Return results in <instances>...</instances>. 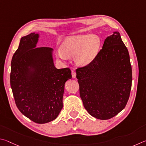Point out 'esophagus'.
<instances>
[{"label": "esophagus", "instance_id": "obj_1", "mask_svg": "<svg viewBox=\"0 0 146 146\" xmlns=\"http://www.w3.org/2000/svg\"><path fill=\"white\" fill-rule=\"evenodd\" d=\"M72 76L73 78H76V72L74 70L72 71Z\"/></svg>", "mask_w": 146, "mask_h": 146}]
</instances>
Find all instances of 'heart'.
Returning <instances> with one entry per match:
<instances>
[{"label": "heart", "instance_id": "1", "mask_svg": "<svg viewBox=\"0 0 146 146\" xmlns=\"http://www.w3.org/2000/svg\"><path fill=\"white\" fill-rule=\"evenodd\" d=\"M100 40L96 35H80L69 37L64 41L61 50L59 52L60 57L65 55H76L75 60L79 65H86L96 57L100 48Z\"/></svg>", "mask_w": 146, "mask_h": 146}]
</instances>
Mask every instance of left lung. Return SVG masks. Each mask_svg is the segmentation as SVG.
Here are the masks:
<instances>
[{
    "label": "left lung",
    "instance_id": "8db88e82",
    "mask_svg": "<svg viewBox=\"0 0 146 146\" xmlns=\"http://www.w3.org/2000/svg\"><path fill=\"white\" fill-rule=\"evenodd\" d=\"M76 74L83 106L92 116L110 119L125 108L131 89L132 69L119 32L107 38L93 60L78 67Z\"/></svg>",
    "mask_w": 146,
    "mask_h": 146
}]
</instances>
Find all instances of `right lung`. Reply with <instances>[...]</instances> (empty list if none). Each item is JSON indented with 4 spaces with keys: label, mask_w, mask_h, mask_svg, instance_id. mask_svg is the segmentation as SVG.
<instances>
[{
    "label": "right lung",
    "mask_w": 146,
    "mask_h": 146,
    "mask_svg": "<svg viewBox=\"0 0 146 146\" xmlns=\"http://www.w3.org/2000/svg\"><path fill=\"white\" fill-rule=\"evenodd\" d=\"M38 38L31 33L20 40L12 58L10 85L19 111L36 123L45 124L62 109L65 83L72 74L69 68L55 67L52 48H34Z\"/></svg>",
    "instance_id": "right-lung-1"
}]
</instances>
